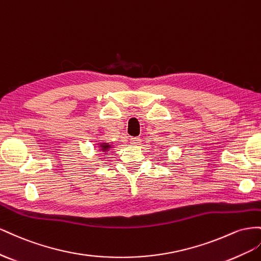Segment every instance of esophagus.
Returning a JSON list of instances; mask_svg holds the SVG:
<instances>
[{
	"mask_svg": "<svg viewBox=\"0 0 261 261\" xmlns=\"http://www.w3.org/2000/svg\"><path fill=\"white\" fill-rule=\"evenodd\" d=\"M141 141H142V140H141L140 138H131V139H130V142H131L133 145H138V144H140V143H141Z\"/></svg>",
	"mask_w": 261,
	"mask_h": 261,
	"instance_id": "1",
	"label": "esophagus"
}]
</instances>
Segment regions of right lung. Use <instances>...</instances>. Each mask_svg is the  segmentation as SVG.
<instances>
[{
	"label": "right lung",
	"instance_id": "obj_1",
	"mask_svg": "<svg viewBox=\"0 0 261 261\" xmlns=\"http://www.w3.org/2000/svg\"><path fill=\"white\" fill-rule=\"evenodd\" d=\"M101 147H102V151H106L107 148L109 147V144H102V145H101Z\"/></svg>",
	"mask_w": 261,
	"mask_h": 261
}]
</instances>
